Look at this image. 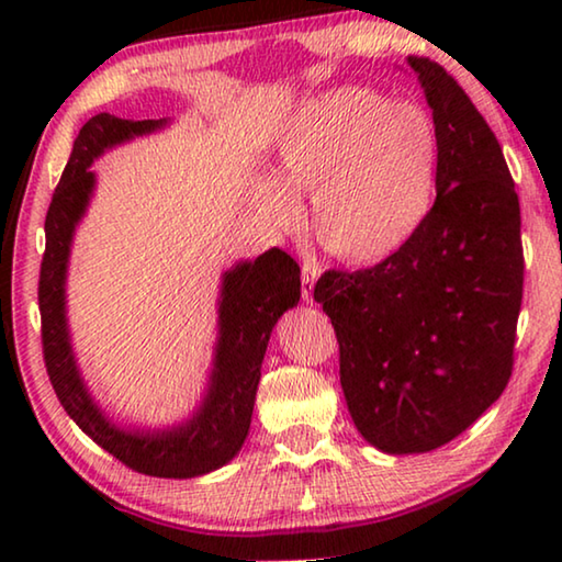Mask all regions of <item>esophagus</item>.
<instances>
[{
    "label": "esophagus",
    "mask_w": 562,
    "mask_h": 562,
    "mask_svg": "<svg viewBox=\"0 0 562 562\" xmlns=\"http://www.w3.org/2000/svg\"><path fill=\"white\" fill-rule=\"evenodd\" d=\"M319 278L317 268L312 262H304L302 265V297L304 302H315V282Z\"/></svg>",
    "instance_id": "obj_1"
}]
</instances>
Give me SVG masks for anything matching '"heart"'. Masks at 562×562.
Masks as SVG:
<instances>
[{
    "instance_id": "b5f03b06",
    "label": "heart",
    "mask_w": 562,
    "mask_h": 562,
    "mask_svg": "<svg viewBox=\"0 0 562 562\" xmlns=\"http://www.w3.org/2000/svg\"><path fill=\"white\" fill-rule=\"evenodd\" d=\"M439 136L429 113L361 87L300 101L272 138V173L252 178L255 215L278 233L310 223L317 245L347 265H379L429 221Z\"/></svg>"
}]
</instances>
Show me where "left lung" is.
<instances>
[{
	"label": "left lung",
	"mask_w": 562,
	"mask_h": 562,
	"mask_svg": "<svg viewBox=\"0 0 562 562\" xmlns=\"http://www.w3.org/2000/svg\"><path fill=\"white\" fill-rule=\"evenodd\" d=\"M406 64L439 136L429 221L394 258L315 288L351 422L392 456L439 449L503 394L522 297L520 205L498 140L439 64Z\"/></svg>",
	"instance_id": "obj_1"
}]
</instances>
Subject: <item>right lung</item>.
<instances>
[{
	"instance_id": "right-lung-1",
	"label": "right lung",
	"mask_w": 562,
	"mask_h": 562,
	"mask_svg": "<svg viewBox=\"0 0 562 562\" xmlns=\"http://www.w3.org/2000/svg\"><path fill=\"white\" fill-rule=\"evenodd\" d=\"M168 126L170 119L128 121L111 113H97L83 123L44 223L42 341L54 392L83 434L133 471L156 479H195L223 469L240 453L270 335L284 312L297 307L302 282L297 262L280 247L255 260H237L221 274L213 361L193 414L168 426L121 424L106 414L83 379L71 341L66 280L74 235L97 190V173L89 170L93 160Z\"/></svg>"
}]
</instances>
